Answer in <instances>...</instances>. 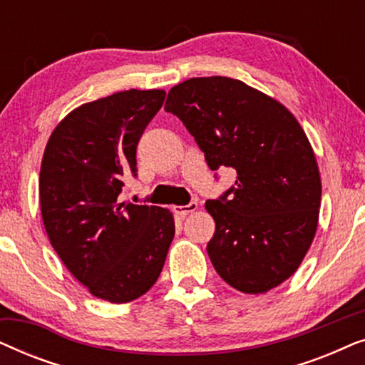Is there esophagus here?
<instances>
[{"label": "esophagus", "instance_id": "esophagus-1", "mask_svg": "<svg viewBox=\"0 0 365 365\" xmlns=\"http://www.w3.org/2000/svg\"><path fill=\"white\" fill-rule=\"evenodd\" d=\"M173 211H174V214H178V216L184 217V216H187L189 212L197 211V202H189L187 206H174Z\"/></svg>", "mask_w": 365, "mask_h": 365}]
</instances>
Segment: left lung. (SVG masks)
Returning a JSON list of instances; mask_svg holds the SVG:
<instances>
[{
	"mask_svg": "<svg viewBox=\"0 0 365 365\" xmlns=\"http://www.w3.org/2000/svg\"><path fill=\"white\" fill-rule=\"evenodd\" d=\"M164 109L192 134L212 171L234 168L236 186L206 202L216 231L214 269L244 294L287 281L311 247L321 207V174L304 129L289 109L226 76L176 84Z\"/></svg>",
	"mask_w": 365,
	"mask_h": 365,
	"instance_id": "obj_1",
	"label": "left lung"
}]
</instances>
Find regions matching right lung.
<instances>
[{
  "mask_svg": "<svg viewBox=\"0 0 365 365\" xmlns=\"http://www.w3.org/2000/svg\"><path fill=\"white\" fill-rule=\"evenodd\" d=\"M164 89H129L64 116L44 148L39 204L49 242L94 297H141L158 281L174 237L169 209L119 202L136 176V146Z\"/></svg>",
  "mask_w": 365,
  "mask_h": 365,
  "instance_id": "obj_1",
  "label": "right lung"
}]
</instances>
